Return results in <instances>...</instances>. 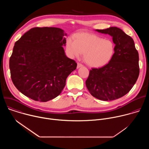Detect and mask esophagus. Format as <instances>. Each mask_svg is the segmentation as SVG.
Wrapping results in <instances>:
<instances>
[{
	"instance_id": "obj_1",
	"label": "esophagus",
	"mask_w": 149,
	"mask_h": 149,
	"mask_svg": "<svg viewBox=\"0 0 149 149\" xmlns=\"http://www.w3.org/2000/svg\"><path fill=\"white\" fill-rule=\"evenodd\" d=\"M82 66H83V65L82 64V63H81L79 62L77 63V68H80V67H81Z\"/></svg>"
}]
</instances>
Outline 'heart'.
<instances>
[{"label": "heart", "instance_id": "1", "mask_svg": "<svg viewBox=\"0 0 149 149\" xmlns=\"http://www.w3.org/2000/svg\"><path fill=\"white\" fill-rule=\"evenodd\" d=\"M74 40L68 38L66 47L72 56H79L84 54V59L93 67H102L113 58L115 45L110 39H104L94 34L80 33L74 35Z\"/></svg>", "mask_w": 149, "mask_h": 149}]
</instances>
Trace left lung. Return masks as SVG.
Listing matches in <instances>:
<instances>
[{
	"mask_svg": "<svg viewBox=\"0 0 149 149\" xmlns=\"http://www.w3.org/2000/svg\"><path fill=\"white\" fill-rule=\"evenodd\" d=\"M96 31L113 37L115 52L107 64L90 71L86 87L97 99L116 100L128 93L139 77V53L133 39L121 29L110 27Z\"/></svg>",
	"mask_w": 149,
	"mask_h": 149,
	"instance_id": "8db88e82",
	"label": "left lung"
}]
</instances>
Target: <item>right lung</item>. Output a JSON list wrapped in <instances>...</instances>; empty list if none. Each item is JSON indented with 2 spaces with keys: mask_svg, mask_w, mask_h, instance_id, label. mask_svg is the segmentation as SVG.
Segmentation results:
<instances>
[{
  "mask_svg": "<svg viewBox=\"0 0 149 149\" xmlns=\"http://www.w3.org/2000/svg\"><path fill=\"white\" fill-rule=\"evenodd\" d=\"M63 36L60 28L35 27L15 42L9 59L10 76L25 96L47 102L58 96L65 86L77 64L65 54Z\"/></svg>",
  "mask_w": 149,
  "mask_h": 149,
  "instance_id": "right-lung-1",
  "label": "right lung"
}]
</instances>
